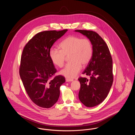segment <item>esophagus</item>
<instances>
[{
  "mask_svg": "<svg viewBox=\"0 0 135 135\" xmlns=\"http://www.w3.org/2000/svg\"><path fill=\"white\" fill-rule=\"evenodd\" d=\"M73 81V80L72 79L66 78V82H71V81Z\"/></svg>",
  "mask_w": 135,
  "mask_h": 135,
  "instance_id": "1",
  "label": "esophagus"
}]
</instances>
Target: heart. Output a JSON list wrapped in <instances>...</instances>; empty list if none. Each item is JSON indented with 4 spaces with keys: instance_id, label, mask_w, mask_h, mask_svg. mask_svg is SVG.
Masks as SVG:
<instances>
[{
    "instance_id": "obj_1",
    "label": "heart",
    "mask_w": 135,
    "mask_h": 135,
    "mask_svg": "<svg viewBox=\"0 0 135 135\" xmlns=\"http://www.w3.org/2000/svg\"><path fill=\"white\" fill-rule=\"evenodd\" d=\"M60 50L52 48L49 51L50 58L54 65L59 68L64 64L66 57L70 62L66 65L60 73L67 78L75 77L81 69L89 63L93 56V46L89 39L69 36L60 44Z\"/></svg>"
}]
</instances>
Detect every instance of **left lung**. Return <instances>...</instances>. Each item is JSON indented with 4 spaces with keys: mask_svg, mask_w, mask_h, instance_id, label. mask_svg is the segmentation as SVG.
I'll list each match as a JSON object with an SVG mask.
<instances>
[{
    "mask_svg": "<svg viewBox=\"0 0 135 135\" xmlns=\"http://www.w3.org/2000/svg\"><path fill=\"white\" fill-rule=\"evenodd\" d=\"M89 39L93 46V56L83 74L90 78L80 77V89L78 97L80 102L88 107L102 103L107 97L113 83L112 59L109 49L96 32L77 30Z\"/></svg>",
    "mask_w": 135,
    "mask_h": 135,
    "instance_id": "8db88e82",
    "label": "left lung"
}]
</instances>
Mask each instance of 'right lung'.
Returning a JSON list of instances; mask_svg holds the SVG:
<instances>
[{"label":"right lung","mask_w":135,"mask_h":135,"mask_svg":"<svg viewBox=\"0 0 135 135\" xmlns=\"http://www.w3.org/2000/svg\"><path fill=\"white\" fill-rule=\"evenodd\" d=\"M67 31L39 32L29 41L23 51L20 77L29 98L40 107L51 108L58 101L60 88L65 82L64 77L61 75L51 79L57 70L49 51L54 44Z\"/></svg>","instance_id":"obj_1"}]
</instances>
